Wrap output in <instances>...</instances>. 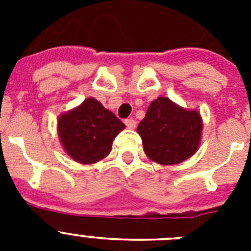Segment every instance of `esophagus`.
<instances>
[{
  "label": "esophagus",
  "instance_id": "34e87169",
  "mask_svg": "<svg viewBox=\"0 0 251 251\" xmlns=\"http://www.w3.org/2000/svg\"><path fill=\"white\" fill-rule=\"evenodd\" d=\"M124 123H126V126H127L128 129H134V128H136V124H137L136 121H134L133 118L126 119V121H124Z\"/></svg>",
  "mask_w": 251,
  "mask_h": 251
}]
</instances>
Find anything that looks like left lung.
<instances>
[{
    "mask_svg": "<svg viewBox=\"0 0 251 251\" xmlns=\"http://www.w3.org/2000/svg\"><path fill=\"white\" fill-rule=\"evenodd\" d=\"M202 118L196 109H186L166 97L154 99L137 132L150 159L158 165H178L199 150Z\"/></svg>",
    "mask_w": 251,
    "mask_h": 251,
    "instance_id": "obj_1",
    "label": "left lung"
}]
</instances>
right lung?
<instances>
[{
	"instance_id": "add662e5",
	"label": "right lung",
	"mask_w": 251,
	"mask_h": 251,
	"mask_svg": "<svg viewBox=\"0 0 251 251\" xmlns=\"http://www.w3.org/2000/svg\"><path fill=\"white\" fill-rule=\"evenodd\" d=\"M123 123L94 98H86L76 108L57 118L60 143L70 158L81 165H93L105 158Z\"/></svg>"
}]
</instances>
